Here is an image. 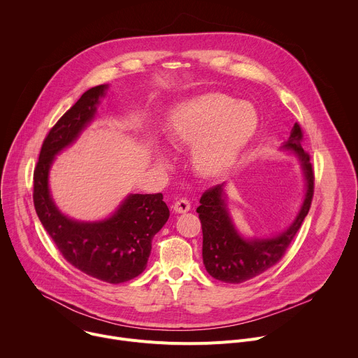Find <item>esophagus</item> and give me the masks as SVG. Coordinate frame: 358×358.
<instances>
[{"label":"esophagus","mask_w":358,"mask_h":358,"mask_svg":"<svg viewBox=\"0 0 358 358\" xmlns=\"http://www.w3.org/2000/svg\"><path fill=\"white\" fill-rule=\"evenodd\" d=\"M173 208L178 214H184V213H188L191 210V203H189V201L187 198H180L178 201L174 202Z\"/></svg>","instance_id":"obj_1"}]
</instances>
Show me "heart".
Here are the masks:
<instances>
[{
    "mask_svg": "<svg viewBox=\"0 0 358 358\" xmlns=\"http://www.w3.org/2000/svg\"><path fill=\"white\" fill-rule=\"evenodd\" d=\"M257 113L224 93L198 96L177 108L167 122V138L174 145L192 147V164L202 177L228 171L257 130ZM157 160L166 157L156 148Z\"/></svg>",
    "mask_w": 358,
    "mask_h": 358,
    "instance_id": "obj_1",
    "label": "heart"
}]
</instances>
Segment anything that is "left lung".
I'll list each match as a JSON object with an SVG mask.
<instances>
[{
  "mask_svg": "<svg viewBox=\"0 0 358 358\" xmlns=\"http://www.w3.org/2000/svg\"><path fill=\"white\" fill-rule=\"evenodd\" d=\"M301 129L294 123L280 147L297 159L304 177V196L293 222L268 238H246L235 227L227 203L225 185L218 184L202 194L196 208L202 225V261L207 272L225 283H242L276 265L285 255L303 220L308 215L315 191L310 156L301 147Z\"/></svg>",
  "mask_w": 358,
  "mask_h": 358,
  "instance_id": "8db88e82",
  "label": "left lung"
}]
</instances>
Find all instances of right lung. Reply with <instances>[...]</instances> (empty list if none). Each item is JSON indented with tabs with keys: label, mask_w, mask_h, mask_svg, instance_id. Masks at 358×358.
<instances>
[{
	"label": "right lung",
	"mask_w": 358,
	"mask_h": 358,
	"mask_svg": "<svg viewBox=\"0 0 358 358\" xmlns=\"http://www.w3.org/2000/svg\"><path fill=\"white\" fill-rule=\"evenodd\" d=\"M109 85L86 90L50 129L34 171V206L41 224L64 258L83 273L108 283H123L147 266L151 241L170 217L163 194H129L116 211L100 221H78L57 207L49 171L58 155L94 120Z\"/></svg>",
	"instance_id": "1"
}]
</instances>
